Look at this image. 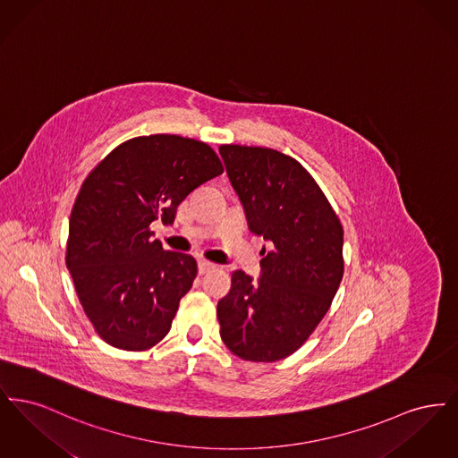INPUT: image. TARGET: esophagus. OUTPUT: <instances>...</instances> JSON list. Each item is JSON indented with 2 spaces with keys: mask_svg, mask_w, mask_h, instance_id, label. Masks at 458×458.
<instances>
[{
  "mask_svg": "<svg viewBox=\"0 0 458 458\" xmlns=\"http://www.w3.org/2000/svg\"><path fill=\"white\" fill-rule=\"evenodd\" d=\"M216 269V264H213V262L209 261H199V273L200 275H206V273H209V271H215Z\"/></svg>",
  "mask_w": 458,
  "mask_h": 458,
  "instance_id": "esophagus-1",
  "label": "esophagus"
}]
</instances>
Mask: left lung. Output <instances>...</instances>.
Listing matches in <instances>:
<instances>
[{"label":"left lung","instance_id":"left-lung-1","mask_svg":"<svg viewBox=\"0 0 458 458\" xmlns=\"http://www.w3.org/2000/svg\"><path fill=\"white\" fill-rule=\"evenodd\" d=\"M219 153L249 228L269 240L261 278L232 273L218 302L223 344L243 360L275 362L301 349L344 278V226L325 192L286 154L223 144Z\"/></svg>","mask_w":458,"mask_h":458}]
</instances>
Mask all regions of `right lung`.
<instances>
[{
    "instance_id": "right-lung-1",
    "label": "right lung",
    "mask_w": 458,
    "mask_h": 458,
    "mask_svg": "<svg viewBox=\"0 0 458 458\" xmlns=\"http://www.w3.org/2000/svg\"><path fill=\"white\" fill-rule=\"evenodd\" d=\"M223 174L206 142L172 133L133 137L86 176L70 215L66 267L94 331L116 349L161 342L192 288V256L165 250L151 223H174L178 204Z\"/></svg>"
}]
</instances>
